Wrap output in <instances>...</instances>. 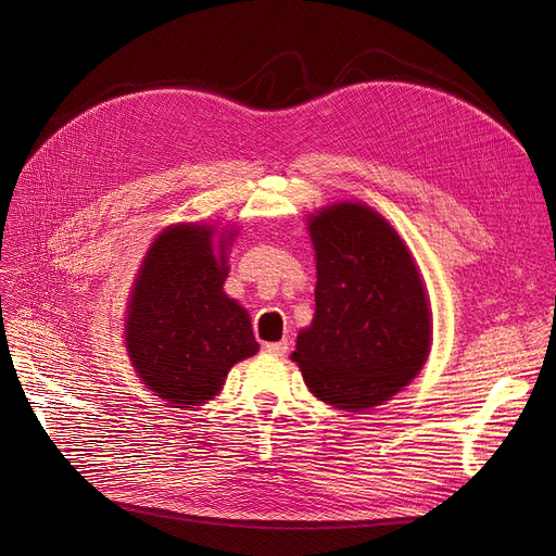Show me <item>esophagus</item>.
I'll list each match as a JSON object with an SVG mask.
<instances>
[{
	"instance_id": "obj_1",
	"label": "esophagus",
	"mask_w": 556,
	"mask_h": 556,
	"mask_svg": "<svg viewBox=\"0 0 556 556\" xmlns=\"http://www.w3.org/2000/svg\"><path fill=\"white\" fill-rule=\"evenodd\" d=\"M263 346H266V352L273 354V356H283L288 352V344L286 342H266Z\"/></svg>"
}]
</instances>
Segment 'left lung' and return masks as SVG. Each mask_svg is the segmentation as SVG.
<instances>
[{
    "mask_svg": "<svg viewBox=\"0 0 556 556\" xmlns=\"http://www.w3.org/2000/svg\"><path fill=\"white\" fill-rule=\"evenodd\" d=\"M311 239L315 315L290 358L311 392L340 410L383 403L413 381L430 346L415 261L396 231L358 202L313 216Z\"/></svg>",
    "mask_w": 556,
    "mask_h": 556,
    "instance_id": "obj_1",
    "label": "left lung"
}]
</instances>
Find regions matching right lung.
<instances>
[{
  "instance_id": "1",
  "label": "right lung",
  "mask_w": 556,
  "mask_h": 556,
  "mask_svg": "<svg viewBox=\"0 0 556 556\" xmlns=\"http://www.w3.org/2000/svg\"><path fill=\"white\" fill-rule=\"evenodd\" d=\"M210 225L164 229L143 258L126 323L130 363L160 399L189 407L212 399L233 363L258 352L248 313L223 293Z\"/></svg>"
}]
</instances>
